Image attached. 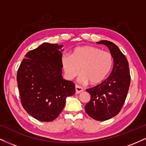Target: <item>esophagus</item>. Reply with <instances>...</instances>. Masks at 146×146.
<instances>
[{"mask_svg":"<svg viewBox=\"0 0 146 146\" xmlns=\"http://www.w3.org/2000/svg\"><path fill=\"white\" fill-rule=\"evenodd\" d=\"M83 88H82L81 86H78V85H75V91H76V93L77 94H78V93H80L81 92L83 91Z\"/></svg>","mask_w":146,"mask_h":146,"instance_id":"1","label":"esophagus"}]
</instances>
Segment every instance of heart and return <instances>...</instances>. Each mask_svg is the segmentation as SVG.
I'll return each mask as SVG.
<instances>
[{"instance_id": "heart-1", "label": "heart", "mask_w": 146, "mask_h": 146, "mask_svg": "<svg viewBox=\"0 0 146 146\" xmlns=\"http://www.w3.org/2000/svg\"><path fill=\"white\" fill-rule=\"evenodd\" d=\"M61 65L67 80H73L80 73L79 82L97 84L102 82L111 71L113 58L110 52L93 46L75 48L72 55L64 53Z\"/></svg>"}]
</instances>
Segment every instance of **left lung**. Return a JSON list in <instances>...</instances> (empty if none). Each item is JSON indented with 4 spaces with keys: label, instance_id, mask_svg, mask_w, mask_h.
I'll return each instance as SVG.
<instances>
[{
    "label": "left lung",
    "instance_id": "obj_1",
    "mask_svg": "<svg viewBox=\"0 0 146 146\" xmlns=\"http://www.w3.org/2000/svg\"><path fill=\"white\" fill-rule=\"evenodd\" d=\"M97 43L109 48L113 58V68L103 82L86 89L90 100L85 106V110L97 121H106L116 116L123 107L130 86V75L128 60L116 44L108 40Z\"/></svg>",
    "mask_w": 146,
    "mask_h": 146
}]
</instances>
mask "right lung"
Returning <instances> with one entry per match:
<instances>
[{"mask_svg":"<svg viewBox=\"0 0 146 146\" xmlns=\"http://www.w3.org/2000/svg\"><path fill=\"white\" fill-rule=\"evenodd\" d=\"M62 45L45 42L25 55L17 73L21 102L33 118L47 122L62 111L66 98L75 93L73 82L62 75Z\"/></svg>","mask_w":146,"mask_h":146,"instance_id":"add662e5","label":"right lung"}]
</instances>
